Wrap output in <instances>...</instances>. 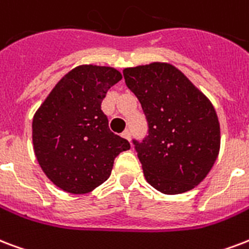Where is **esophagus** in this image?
Instances as JSON below:
<instances>
[{
    "label": "esophagus",
    "mask_w": 249,
    "mask_h": 249,
    "mask_svg": "<svg viewBox=\"0 0 249 249\" xmlns=\"http://www.w3.org/2000/svg\"><path fill=\"white\" fill-rule=\"evenodd\" d=\"M123 137L126 138L128 141H130V132H129L128 129H126V130H124V132H123Z\"/></svg>",
    "instance_id": "obj_1"
}]
</instances>
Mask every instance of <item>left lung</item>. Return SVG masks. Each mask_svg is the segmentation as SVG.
I'll return each mask as SVG.
<instances>
[{
  "label": "left lung",
  "instance_id": "obj_1",
  "mask_svg": "<svg viewBox=\"0 0 249 249\" xmlns=\"http://www.w3.org/2000/svg\"><path fill=\"white\" fill-rule=\"evenodd\" d=\"M149 134L133 141L146 181L164 195L191 191L206 178L219 153L221 129L212 102L167 62L124 69Z\"/></svg>",
  "mask_w": 249,
  "mask_h": 249
}]
</instances>
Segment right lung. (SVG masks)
Here are the masks:
<instances>
[{
	"instance_id": "obj_1",
	"label": "right lung",
	"mask_w": 249,
	"mask_h": 249,
	"mask_svg": "<svg viewBox=\"0 0 249 249\" xmlns=\"http://www.w3.org/2000/svg\"><path fill=\"white\" fill-rule=\"evenodd\" d=\"M123 78L109 66L79 65L62 77L32 120L36 159L47 178L65 192L94 191L111 175L113 160L130 149L112 133L102 111L107 91Z\"/></svg>"
}]
</instances>
